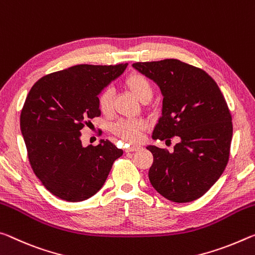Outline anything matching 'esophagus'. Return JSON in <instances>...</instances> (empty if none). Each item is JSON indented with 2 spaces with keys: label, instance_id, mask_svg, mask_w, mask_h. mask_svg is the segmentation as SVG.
Masks as SVG:
<instances>
[{
  "label": "esophagus",
  "instance_id": "1",
  "mask_svg": "<svg viewBox=\"0 0 255 255\" xmlns=\"http://www.w3.org/2000/svg\"><path fill=\"white\" fill-rule=\"evenodd\" d=\"M141 147L140 145H136V144H132V145H130V147H128L127 148V150H125V151L127 152H132V151H137V150H139Z\"/></svg>",
  "mask_w": 255,
  "mask_h": 255
}]
</instances>
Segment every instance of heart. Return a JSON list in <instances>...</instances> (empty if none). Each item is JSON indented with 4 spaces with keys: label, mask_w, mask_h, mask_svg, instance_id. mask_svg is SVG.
Segmentation results:
<instances>
[{
    "label": "heart",
    "mask_w": 255,
    "mask_h": 255,
    "mask_svg": "<svg viewBox=\"0 0 255 255\" xmlns=\"http://www.w3.org/2000/svg\"><path fill=\"white\" fill-rule=\"evenodd\" d=\"M124 86L134 97L142 104H147L153 96V85L141 73H131L124 80ZM98 108L104 115H110L113 112V91L104 89L97 99ZM145 130V123L140 120H120L112 127L114 134L122 137L128 142H137Z\"/></svg>",
    "instance_id": "obj_1"
}]
</instances>
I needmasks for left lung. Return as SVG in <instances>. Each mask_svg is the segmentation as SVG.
Returning <instances> with one entry per match:
<instances>
[{
    "label": "left lung",
    "instance_id": "1",
    "mask_svg": "<svg viewBox=\"0 0 255 255\" xmlns=\"http://www.w3.org/2000/svg\"><path fill=\"white\" fill-rule=\"evenodd\" d=\"M132 66L155 81L164 96L152 139H179L173 152L148 145L153 156L150 183L169 201H194L227 166L233 123L226 100L206 71L179 60L136 62Z\"/></svg>",
    "mask_w": 255,
    "mask_h": 255
}]
</instances>
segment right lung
<instances>
[{
    "instance_id": "add662e5",
    "label": "right lung",
    "mask_w": 255,
    "mask_h": 255,
    "mask_svg": "<svg viewBox=\"0 0 255 255\" xmlns=\"http://www.w3.org/2000/svg\"><path fill=\"white\" fill-rule=\"evenodd\" d=\"M127 66L74 65L40 78L29 91L20 128L33 173L55 197L69 202L93 197L123 155L108 140L82 147L80 131L100 116L98 95Z\"/></svg>"
}]
</instances>
